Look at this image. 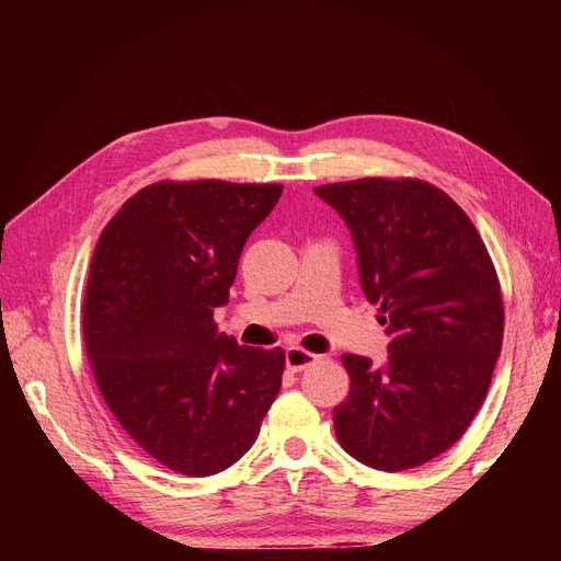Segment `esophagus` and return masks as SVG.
I'll return each mask as SVG.
<instances>
[{
    "label": "esophagus",
    "instance_id": "34e87169",
    "mask_svg": "<svg viewBox=\"0 0 561 561\" xmlns=\"http://www.w3.org/2000/svg\"><path fill=\"white\" fill-rule=\"evenodd\" d=\"M316 360H318V355L304 351V348H297V346L285 351V367H287V371H301V369H307L309 365H313Z\"/></svg>",
    "mask_w": 561,
    "mask_h": 561
}]
</instances>
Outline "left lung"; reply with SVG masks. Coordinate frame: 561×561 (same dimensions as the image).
Wrapping results in <instances>:
<instances>
[{
    "label": "left lung",
    "mask_w": 561,
    "mask_h": 561,
    "mask_svg": "<svg viewBox=\"0 0 561 561\" xmlns=\"http://www.w3.org/2000/svg\"><path fill=\"white\" fill-rule=\"evenodd\" d=\"M351 229L363 293L379 304L388 358L342 355L348 398L334 433L360 463H428L466 433L503 344L494 262L470 217L423 180L365 178L313 190Z\"/></svg>",
    "instance_id": "left-lung-1"
}]
</instances>
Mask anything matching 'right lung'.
I'll list each match as a JSON object with an SVG mask.
<instances>
[{"label": "right lung", "instance_id": "add662e5", "mask_svg": "<svg viewBox=\"0 0 561 561\" xmlns=\"http://www.w3.org/2000/svg\"><path fill=\"white\" fill-rule=\"evenodd\" d=\"M283 184L157 182L100 233L83 342L110 412L151 458L190 478L233 466L280 390L283 348L217 332L248 236Z\"/></svg>", "mask_w": 561, "mask_h": 561}]
</instances>
